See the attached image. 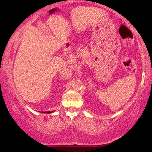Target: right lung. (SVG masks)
<instances>
[{
    "instance_id": "obj_1",
    "label": "right lung",
    "mask_w": 152,
    "mask_h": 152,
    "mask_svg": "<svg viewBox=\"0 0 152 152\" xmlns=\"http://www.w3.org/2000/svg\"><path fill=\"white\" fill-rule=\"evenodd\" d=\"M53 112H54V110H53V111H47V112H43V113H51Z\"/></svg>"
}]
</instances>
